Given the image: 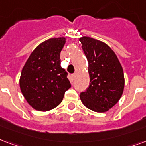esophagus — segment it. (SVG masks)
Masks as SVG:
<instances>
[{
  "mask_svg": "<svg viewBox=\"0 0 146 146\" xmlns=\"http://www.w3.org/2000/svg\"><path fill=\"white\" fill-rule=\"evenodd\" d=\"M72 77H73V80H74V79L76 78V73H73V75H72Z\"/></svg>",
  "mask_w": 146,
  "mask_h": 146,
  "instance_id": "1",
  "label": "esophagus"
}]
</instances>
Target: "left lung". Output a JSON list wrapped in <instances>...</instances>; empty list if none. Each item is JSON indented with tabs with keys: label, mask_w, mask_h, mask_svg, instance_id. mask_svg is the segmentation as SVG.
I'll return each mask as SVG.
<instances>
[{
	"label": "left lung",
	"mask_w": 146,
	"mask_h": 146,
	"mask_svg": "<svg viewBox=\"0 0 146 146\" xmlns=\"http://www.w3.org/2000/svg\"><path fill=\"white\" fill-rule=\"evenodd\" d=\"M88 61L90 85L80 98L93 111L104 113L118 102L125 87L123 68L116 54L106 43L93 38H80Z\"/></svg>",
	"instance_id": "1"
}]
</instances>
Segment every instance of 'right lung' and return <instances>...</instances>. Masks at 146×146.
Here are the masks:
<instances>
[{
    "label": "right lung",
    "instance_id": "obj_1",
    "mask_svg": "<svg viewBox=\"0 0 146 146\" xmlns=\"http://www.w3.org/2000/svg\"><path fill=\"white\" fill-rule=\"evenodd\" d=\"M66 38H52L35 48L21 70L20 89L30 106L48 111L62 102L70 88L67 73L61 66L60 52Z\"/></svg>",
    "mask_w": 146,
    "mask_h": 146
}]
</instances>
